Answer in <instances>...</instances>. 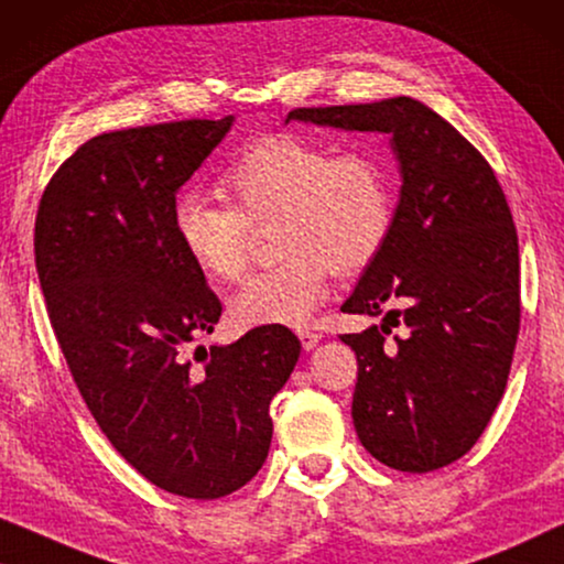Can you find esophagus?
<instances>
[{
  "label": "esophagus",
  "mask_w": 564,
  "mask_h": 564,
  "mask_svg": "<svg viewBox=\"0 0 564 564\" xmlns=\"http://www.w3.org/2000/svg\"><path fill=\"white\" fill-rule=\"evenodd\" d=\"M299 339H301V347H304V350H314V347L319 345L322 335H319V332H314V329H301Z\"/></svg>",
  "instance_id": "1"
}]
</instances>
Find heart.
Segmentation results:
<instances>
[{"instance_id": "1", "label": "heart", "mask_w": 564, "mask_h": 564, "mask_svg": "<svg viewBox=\"0 0 564 564\" xmlns=\"http://www.w3.org/2000/svg\"><path fill=\"white\" fill-rule=\"evenodd\" d=\"M229 206L181 196L173 232L206 281L242 279L250 229L273 227V271L229 301L240 329L304 327L329 291L332 271H365L393 227L391 173L376 155L339 153L296 134H268L237 155L221 176Z\"/></svg>"}]
</instances>
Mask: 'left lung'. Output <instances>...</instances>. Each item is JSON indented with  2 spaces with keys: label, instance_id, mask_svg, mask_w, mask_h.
<instances>
[{
  "label": "left lung",
  "instance_id": "obj_1",
  "mask_svg": "<svg viewBox=\"0 0 564 564\" xmlns=\"http://www.w3.org/2000/svg\"><path fill=\"white\" fill-rule=\"evenodd\" d=\"M291 120L391 138L401 173L391 235L343 304L386 312L380 329L343 335L358 355L352 422L393 470L455 463L494 416L519 335V237L496 173L411 97L293 109ZM388 323L408 329L383 348Z\"/></svg>",
  "mask_w": 564,
  "mask_h": 564
}]
</instances>
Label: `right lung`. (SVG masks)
<instances>
[{
  "mask_svg": "<svg viewBox=\"0 0 564 564\" xmlns=\"http://www.w3.org/2000/svg\"><path fill=\"white\" fill-rule=\"evenodd\" d=\"M232 122L97 134L55 171L35 219L37 279L86 406L142 478L196 501L256 478L301 352L291 329L258 327L188 358L221 304L181 250L173 206Z\"/></svg>",
  "mask_w": 564,
  "mask_h": 564,
  "instance_id": "add662e5",
  "label": "right lung"
}]
</instances>
